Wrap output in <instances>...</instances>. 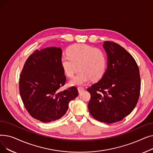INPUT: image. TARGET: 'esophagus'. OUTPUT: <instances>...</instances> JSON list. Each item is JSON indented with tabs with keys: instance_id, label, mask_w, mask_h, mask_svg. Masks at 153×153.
Segmentation results:
<instances>
[{
	"instance_id": "1",
	"label": "esophagus",
	"mask_w": 153,
	"mask_h": 153,
	"mask_svg": "<svg viewBox=\"0 0 153 153\" xmlns=\"http://www.w3.org/2000/svg\"><path fill=\"white\" fill-rule=\"evenodd\" d=\"M77 89H78L79 92H81L82 91H83L84 90V88L81 86H79V87H77Z\"/></svg>"
}]
</instances>
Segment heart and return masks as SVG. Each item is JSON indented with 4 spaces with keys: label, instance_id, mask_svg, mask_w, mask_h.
Listing matches in <instances>:
<instances>
[{
    "label": "heart",
    "instance_id": "obj_1",
    "mask_svg": "<svg viewBox=\"0 0 153 153\" xmlns=\"http://www.w3.org/2000/svg\"><path fill=\"white\" fill-rule=\"evenodd\" d=\"M61 65L65 74L73 76L79 69L80 71L72 78L71 85H81L91 79H100L105 72L107 56L103 50L87 44H74L70 46L67 54L61 59Z\"/></svg>",
    "mask_w": 153,
    "mask_h": 153
}]
</instances>
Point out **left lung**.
<instances>
[{
  "mask_svg": "<svg viewBox=\"0 0 153 153\" xmlns=\"http://www.w3.org/2000/svg\"><path fill=\"white\" fill-rule=\"evenodd\" d=\"M108 57L107 69L99 81L87 88L91 94L88 108L98 121L108 124L121 121L136 107L141 89L137 63L120 45H103Z\"/></svg>",
  "mask_w": 153,
  "mask_h": 153,
  "instance_id": "obj_1",
  "label": "left lung"
}]
</instances>
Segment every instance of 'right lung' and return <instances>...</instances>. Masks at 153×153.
I'll return each instance as SVG.
<instances>
[{
    "label": "right lung",
    "instance_id": "1",
    "mask_svg": "<svg viewBox=\"0 0 153 153\" xmlns=\"http://www.w3.org/2000/svg\"><path fill=\"white\" fill-rule=\"evenodd\" d=\"M60 48L36 50L28 58L19 79V91L29 114L44 123L61 118L68 110L69 102L78 95L75 86L59 92L65 84Z\"/></svg>",
    "mask_w": 153,
    "mask_h": 153
}]
</instances>
